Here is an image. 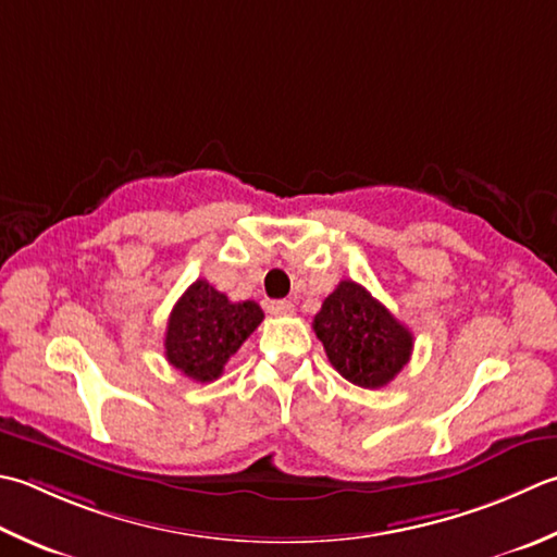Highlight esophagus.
<instances>
[{
	"label": "esophagus",
	"mask_w": 557,
	"mask_h": 557,
	"mask_svg": "<svg viewBox=\"0 0 557 557\" xmlns=\"http://www.w3.org/2000/svg\"><path fill=\"white\" fill-rule=\"evenodd\" d=\"M268 311L272 315H292L294 313V304L287 299H277V301H270L268 304Z\"/></svg>",
	"instance_id": "1"
}]
</instances>
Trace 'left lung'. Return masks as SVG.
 Listing matches in <instances>:
<instances>
[{"label":"left lung","instance_id":"left-lung-1","mask_svg":"<svg viewBox=\"0 0 557 557\" xmlns=\"http://www.w3.org/2000/svg\"><path fill=\"white\" fill-rule=\"evenodd\" d=\"M331 364L362 388L394 381L412 352V333L362 285L343 280L313 315Z\"/></svg>","mask_w":557,"mask_h":557}]
</instances>
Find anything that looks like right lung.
I'll use <instances>...</instances> for the list:
<instances>
[{
  "instance_id": "1",
  "label": "right lung",
  "mask_w": 557,
  "mask_h": 557,
  "mask_svg": "<svg viewBox=\"0 0 557 557\" xmlns=\"http://www.w3.org/2000/svg\"><path fill=\"white\" fill-rule=\"evenodd\" d=\"M263 321L256 301H228L207 280H195L176 301L166 325V359L193 381H214Z\"/></svg>"
}]
</instances>
